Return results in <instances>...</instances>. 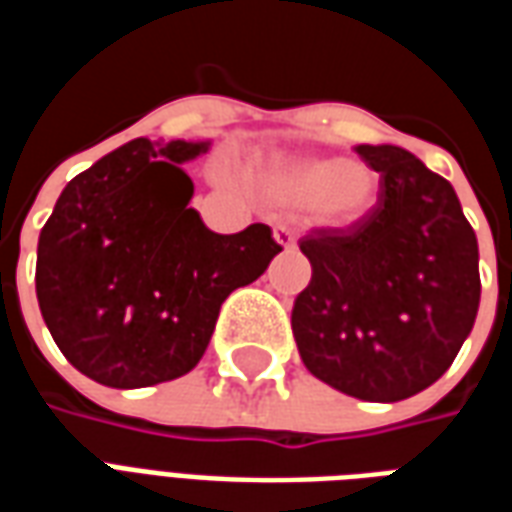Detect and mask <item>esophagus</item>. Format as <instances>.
<instances>
[{"mask_svg": "<svg viewBox=\"0 0 512 512\" xmlns=\"http://www.w3.org/2000/svg\"><path fill=\"white\" fill-rule=\"evenodd\" d=\"M274 241H277L279 246H285V249H293V246H296V233L290 230L288 224H277V227H274Z\"/></svg>", "mask_w": 512, "mask_h": 512, "instance_id": "1", "label": "esophagus"}]
</instances>
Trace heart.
<instances>
[{"instance_id":"obj_1","label":"heart","mask_w":512,"mask_h":512,"mask_svg":"<svg viewBox=\"0 0 512 512\" xmlns=\"http://www.w3.org/2000/svg\"><path fill=\"white\" fill-rule=\"evenodd\" d=\"M249 186L282 211H307L329 230H351L376 211L381 183L365 161L271 156L249 169Z\"/></svg>"}]
</instances>
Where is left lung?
I'll list each match as a JSON object with an SVG mask.
<instances>
[{
  "label": "left lung",
  "mask_w": 512,
  "mask_h": 512,
  "mask_svg": "<svg viewBox=\"0 0 512 512\" xmlns=\"http://www.w3.org/2000/svg\"><path fill=\"white\" fill-rule=\"evenodd\" d=\"M381 172L376 211L299 241L312 279L290 326L304 367L343 395L397 403L436 384L480 307V252L458 194L414 153L356 145Z\"/></svg>",
  "instance_id": "1"
}]
</instances>
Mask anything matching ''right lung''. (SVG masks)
I'll return each mask as SVG.
<instances>
[{
  "label": "right lung",
  "mask_w": 512,
  "mask_h": 512,
  "mask_svg": "<svg viewBox=\"0 0 512 512\" xmlns=\"http://www.w3.org/2000/svg\"><path fill=\"white\" fill-rule=\"evenodd\" d=\"M208 147L131 139L76 175L40 230V315L62 356L98 384L186 376L222 301L282 252L266 224L219 235L189 208L194 183L180 164Z\"/></svg>",
  "instance_id": "right-lung-1"
}]
</instances>
